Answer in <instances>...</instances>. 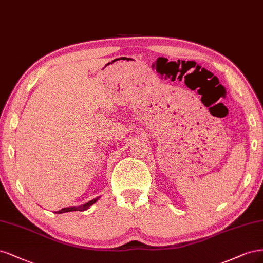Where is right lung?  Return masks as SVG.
Here are the masks:
<instances>
[{"label":"right lung","instance_id":"right-lung-1","mask_svg":"<svg viewBox=\"0 0 263 263\" xmlns=\"http://www.w3.org/2000/svg\"><path fill=\"white\" fill-rule=\"evenodd\" d=\"M98 199H99V197H97V198H95V199L90 200L89 202L85 203V204H83V205H81V206L63 208V209H61L60 211H57L55 213H57V214H61V213H66V212H73V211H85V210H87L89 206H91L92 204H94V203H95V202H96Z\"/></svg>","mask_w":263,"mask_h":263}]
</instances>
